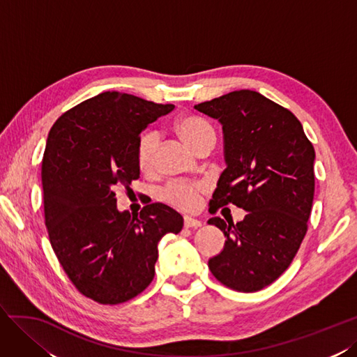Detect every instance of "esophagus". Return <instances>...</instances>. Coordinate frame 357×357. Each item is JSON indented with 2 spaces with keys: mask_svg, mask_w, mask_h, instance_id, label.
<instances>
[{
  "mask_svg": "<svg viewBox=\"0 0 357 357\" xmlns=\"http://www.w3.org/2000/svg\"><path fill=\"white\" fill-rule=\"evenodd\" d=\"M184 226L185 229H191V227H202V221L196 220V218H191V217H184Z\"/></svg>",
  "mask_w": 357,
  "mask_h": 357,
  "instance_id": "34e87169",
  "label": "esophagus"
}]
</instances>
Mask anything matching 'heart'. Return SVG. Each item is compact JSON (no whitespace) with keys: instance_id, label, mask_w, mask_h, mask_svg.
I'll return each instance as SVG.
<instances>
[{"instance_id":"obj_1","label":"heart","mask_w":357,"mask_h":357,"mask_svg":"<svg viewBox=\"0 0 357 357\" xmlns=\"http://www.w3.org/2000/svg\"><path fill=\"white\" fill-rule=\"evenodd\" d=\"M175 131L195 152H200L203 148H213L217 140L215 131H213L209 122L195 115L179 118L175 122ZM157 133H154V131H146V133L140 136L136 149V158L139 169L142 172L149 173L154 170L157 161ZM205 191L206 185L203 184V182H195V184H188V182H175V184L167 185L166 190L162 191V199L172 203V205L191 211L197 208L200 196Z\"/></svg>"}]
</instances>
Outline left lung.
I'll use <instances>...</instances> for the list:
<instances>
[{
  "mask_svg": "<svg viewBox=\"0 0 357 357\" xmlns=\"http://www.w3.org/2000/svg\"><path fill=\"white\" fill-rule=\"evenodd\" d=\"M195 109L222 127L226 169L209 211L230 203L247 211L236 224L208 220L226 236L208 266L229 289L259 291L290 266L307 233L314 199L312 144L290 110L256 91H231Z\"/></svg>",
  "mask_w": 357,
  "mask_h": 357,
  "instance_id": "8db88e82",
  "label": "left lung"
}]
</instances>
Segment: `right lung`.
I'll use <instances>...</instances> for the list:
<instances>
[{"label":"right lung","mask_w":357,"mask_h":357,"mask_svg":"<svg viewBox=\"0 0 357 357\" xmlns=\"http://www.w3.org/2000/svg\"><path fill=\"white\" fill-rule=\"evenodd\" d=\"M173 105L107 91L61 115L42 165L50 245L76 289L98 303L136 298L154 280L158 242L184 218L162 203L140 215L116 206V185L139 178L140 133Z\"/></svg>","instance_id":"1"}]
</instances>
